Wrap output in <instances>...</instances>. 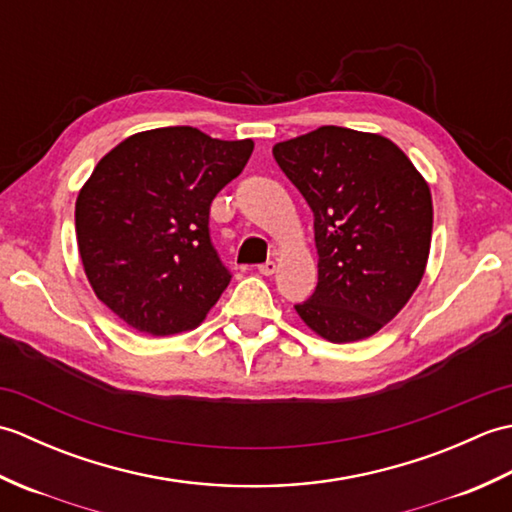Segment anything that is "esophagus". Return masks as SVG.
I'll list each match as a JSON object with an SVG mask.
<instances>
[{
	"label": "esophagus",
	"instance_id": "esophagus-1",
	"mask_svg": "<svg viewBox=\"0 0 512 512\" xmlns=\"http://www.w3.org/2000/svg\"><path fill=\"white\" fill-rule=\"evenodd\" d=\"M275 270H277V264L275 262H270V259H268V262L266 264H262V266H259V273H262V275H273L275 273Z\"/></svg>",
	"mask_w": 512,
	"mask_h": 512
}]
</instances>
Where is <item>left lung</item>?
<instances>
[{
	"mask_svg": "<svg viewBox=\"0 0 512 512\" xmlns=\"http://www.w3.org/2000/svg\"><path fill=\"white\" fill-rule=\"evenodd\" d=\"M273 154L314 213L319 281L297 314L332 343L367 339L424 275L429 184L391 140L347 127H319Z\"/></svg>",
	"mask_w": 512,
	"mask_h": 512,
	"instance_id": "obj_1",
	"label": "left lung"
}]
</instances>
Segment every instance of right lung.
<instances>
[{"mask_svg":"<svg viewBox=\"0 0 512 512\" xmlns=\"http://www.w3.org/2000/svg\"><path fill=\"white\" fill-rule=\"evenodd\" d=\"M253 140L195 127L129 136L101 158L76 198L81 262L129 328L169 336L200 325L231 281L211 242V202L237 178Z\"/></svg>","mask_w":512,"mask_h":512,"instance_id":"add662e5","label":"right lung"}]
</instances>
